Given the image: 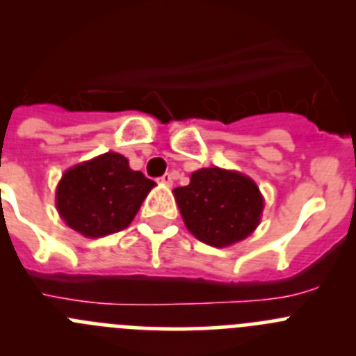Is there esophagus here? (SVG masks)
I'll list each match as a JSON object with an SVG mask.
<instances>
[{"mask_svg":"<svg viewBox=\"0 0 356 356\" xmlns=\"http://www.w3.org/2000/svg\"><path fill=\"white\" fill-rule=\"evenodd\" d=\"M159 182L165 186H172V182H174V177H172V174H165L163 177H159Z\"/></svg>","mask_w":356,"mask_h":356,"instance_id":"esophagus-1","label":"esophagus"}]
</instances>
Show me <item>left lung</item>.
<instances>
[{"mask_svg":"<svg viewBox=\"0 0 356 356\" xmlns=\"http://www.w3.org/2000/svg\"><path fill=\"white\" fill-rule=\"evenodd\" d=\"M184 225L198 241L228 248L253 234L265 202L257 182L237 170L200 168L189 184L174 189Z\"/></svg>","mask_w":356,"mask_h":356,"instance_id":"left-lung-1","label":"left lung"}]
</instances>
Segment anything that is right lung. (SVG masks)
I'll return each mask as SVG.
<instances>
[{"label":"right lung","instance_id":"1","mask_svg":"<svg viewBox=\"0 0 356 356\" xmlns=\"http://www.w3.org/2000/svg\"><path fill=\"white\" fill-rule=\"evenodd\" d=\"M156 186L129 168L119 152H105L73 165L56 188V207L72 230L88 238L105 237L128 227Z\"/></svg>","mask_w":356,"mask_h":356}]
</instances>
